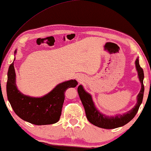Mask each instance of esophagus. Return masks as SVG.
Listing matches in <instances>:
<instances>
[{"label": "esophagus", "instance_id": "1", "mask_svg": "<svg viewBox=\"0 0 151 151\" xmlns=\"http://www.w3.org/2000/svg\"><path fill=\"white\" fill-rule=\"evenodd\" d=\"M77 80H78V81L80 83V82H82V81H83V78L81 77V76H78V77H77Z\"/></svg>", "mask_w": 151, "mask_h": 151}]
</instances>
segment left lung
Instances as JSON below:
<instances>
[{
  "instance_id": "1",
  "label": "left lung",
  "mask_w": 151,
  "mask_h": 151,
  "mask_svg": "<svg viewBox=\"0 0 151 151\" xmlns=\"http://www.w3.org/2000/svg\"><path fill=\"white\" fill-rule=\"evenodd\" d=\"M135 64L136 70L137 71L138 78H139L140 83H141V89H140V91L137 96V103H136L135 106L130 111L123 113V114H117L114 116H109V115L103 114L96 108V105L93 101L91 95L86 92L83 86L81 84L78 86V93L80 96V100H81L84 106V110H85L86 118L92 124L98 127L102 128V129H116V128L123 127V126L127 124L137 114L138 109H139L142 100H143L144 91L143 80L144 75L143 69H142L139 64V58H138L136 59Z\"/></svg>"
}]
</instances>
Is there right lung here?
<instances>
[{"label": "right lung", "instance_id": "right-lung-1", "mask_svg": "<svg viewBox=\"0 0 151 151\" xmlns=\"http://www.w3.org/2000/svg\"><path fill=\"white\" fill-rule=\"evenodd\" d=\"M16 53V49L14 54ZM15 59L14 58V61ZM16 77L13 62L7 73V99L20 118L35 125L53 124L58 122L61 115L65 91L78 85L76 80H68L58 84L45 96L36 98L26 96L18 89Z\"/></svg>", "mask_w": 151, "mask_h": 151}]
</instances>
